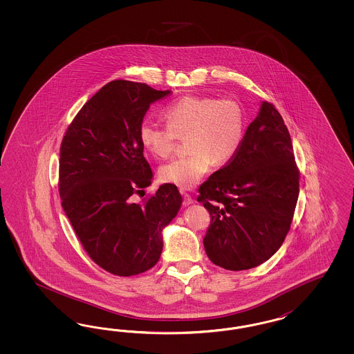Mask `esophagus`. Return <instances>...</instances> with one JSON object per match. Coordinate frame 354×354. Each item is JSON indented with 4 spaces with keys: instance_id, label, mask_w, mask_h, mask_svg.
Segmentation results:
<instances>
[{
    "instance_id": "obj_1",
    "label": "esophagus",
    "mask_w": 354,
    "mask_h": 354,
    "mask_svg": "<svg viewBox=\"0 0 354 354\" xmlns=\"http://www.w3.org/2000/svg\"><path fill=\"white\" fill-rule=\"evenodd\" d=\"M183 194V204L185 205V206H188V205L193 204V198L188 194V193L184 192L182 191Z\"/></svg>"
}]
</instances>
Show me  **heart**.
Segmentation results:
<instances>
[{
	"label": "heart",
	"instance_id": "heart-1",
	"mask_svg": "<svg viewBox=\"0 0 354 354\" xmlns=\"http://www.w3.org/2000/svg\"><path fill=\"white\" fill-rule=\"evenodd\" d=\"M166 124L144 119L139 127L141 145L156 158H167L178 140L187 136L191 154L163 165L162 182L183 189L200 182L213 163L231 161L244 140V110L232 97L185 96L165 109Z\"/></svg>",
	"mask_w": 354,
	"mask_h": 354
}]
</instances>
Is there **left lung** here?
Listing matches in <instances>:
<instances>
[{
	"label": "left lung",
	"mask_w": 354,
	"mask_h": 354,
	"mask_svg": "<svg viewBox=\"0 0 354 354\" xmlns=\"http://www.w3.org/2000/svg\"><path fill=\"white\" fill-rule=\"evenodd\" d=\"M290 132L278 110L262 102L235 157L198 188L212 222L205 252L219 268L249 270L281 247L300 192Z\"/></svg>",
	"instance_id": "8db88e82"
}]
</instances>
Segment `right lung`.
I'll return each instance as SVG.
<instances>
[{"instance_id": "right-lung-1", "label": "right lung", "mask_w": 354, "mask_h": 354, "mask_svg": "<svg viewBox=\"0 0 354 354\" xmlns=\"http://www.w3.org/2000/svg\"><path fill=\"white\" fill-rule=\"evenodd\" d=\"M170 91L113 80L79 110L61 144V204L88 256L107 272L132 277L161 257L162 230L178 214L182 194L163 184L140 203L150 185L139 127L150 105Z\"/></svg>"}]
</instances>
